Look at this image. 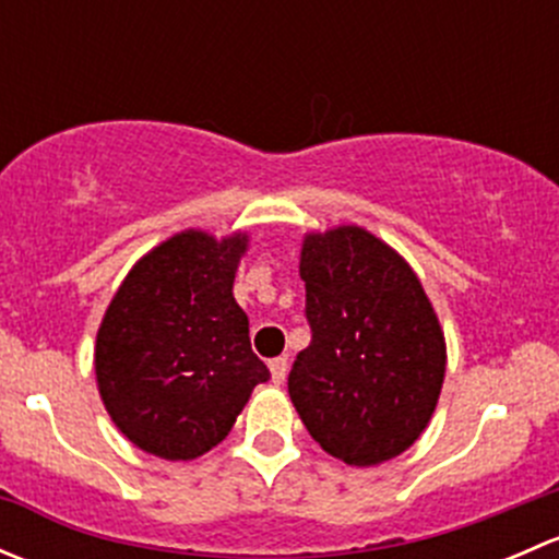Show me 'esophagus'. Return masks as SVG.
Here are the masks:
<instances>
[{
	"instance_id": "1",
	"label": "esophagus",
	"mask_w": 559,
	"mask_h": 559,
	"mask_svg": "<svg viewBox=\"0 0 559 559\" xmlns=\"http://www.w3.org/2000/svg\"><path fill=\"white\" fill-rule=\"evenodd\" d=\"M270 373H273L275 384H284L286 373H289V359H286V357L270 359Z\"/></svg>"
}]
</instances>
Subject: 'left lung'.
Here are the masks:
<instances>
[{"label":"left lung","instance_id":"left-lung-1","mask_svg":"<svg viewBox=\"0 0 559 559\" xmlns=\"http://www.w3.org/2000/svg\"><path fill=\"white\" fill-rule=\"evenodd\" d=\"M311 343L289 397L326 454L379 465L430 421L447 370L438 316L403 257L359 227L308 235L300 257Z\"/></svg>","mask_w":559,"mask_h":559}]
</instances>
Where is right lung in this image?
Here are the masks:
<instances>
[{
    "label": "right lung",
    "instance_id": "1",
    "mask_svg": "<svg viewBox=\"0 0 559 559\" xmlns=\"http://www.w3.org/2000/svg\"><path fill=\"white\" fill-rule=\"evenodd\" d=\"M243 235L180 233L140 259L97 335V384L143 452L194 460L227 438L270 370L251 352L233 284Z\"/></svg>",
    "mask_w": 559,
    "mask_h": 559
}]
</instances>
